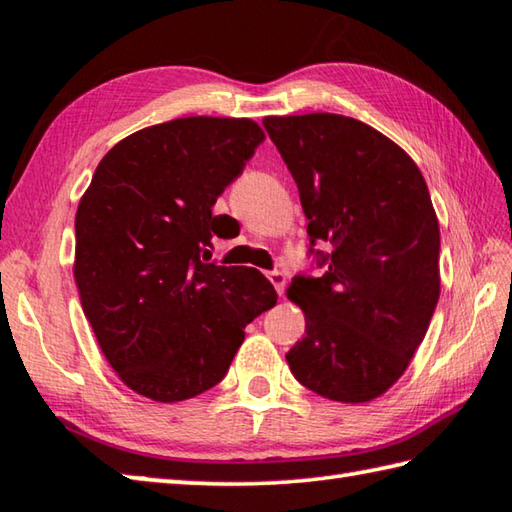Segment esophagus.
<instances>
[{
    "label": "esophagus",
    "instance_id": "1",
    "mask_svg": "<svg viewBox=\"0 0 512 512\" xmlns=\"http://www.w3.org/2000/svg\"><path fill=\"white\" fill-rule=\"evenodd\" d=\"M268 280H271V284L277 291V296H284V289H287V275H284L282 271H273L268 273Z\"/></svg>",
    "mask_w": 512,
    "mask_h": 512
}]
</instances>
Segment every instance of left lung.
<instances>
[{"label": "left lung", "instance_id": "obj_1", "mask_svg": "<svg viewBox=\"0 0 512 512\" xmlns=\"http://www.w3.org/2000/svg\"><path fill=\"white\" fill-rule=\"evenodd\" d=\"M262 124L296 180L311 244L332 246L325 275L287 289L305 314L289 368L327 400H377L409 368L440 296L427 183L402 146L359 119L309 112Z\"/></svg>", "mask_w": 512, "mask_h": 512}]
</instances>
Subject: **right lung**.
<instances>
[{
    "label": "right lung",
    "mask_w": 512,
    "mask_h": 512,
    "mask_svg": "<svg viewBox=\"0 0 512 512\" xmlns=\"http://www.w3.org/2000/svg\"><path fill=\"white\" fill-rule=\"evenodd\" d=\"M246 117H183L103 155L76 210L74 280L112 370L137 395L183 402L219 384L246 325L277 302L248 266L205 264L212 207L264 142Z\"/></svg>",
    "instance_id": "right-lung-1"
}]
</instances>
